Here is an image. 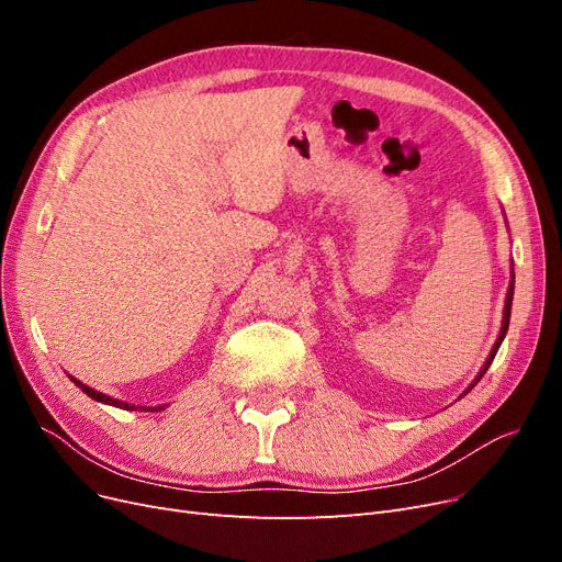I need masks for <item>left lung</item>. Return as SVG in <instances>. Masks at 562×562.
<instances>
[{"mask_svg": "<svg viewBox=\"0 0 562 562\" xmlns=\"http://www.w3.org/2000/svg\"><path fill=\"white\" fill-rule=\"evenodd\" d=\"M512 302H514V274H512V285H508V293H506V304H504V321H502V333H499V337H497V342H495V347H492V353H490V359L485 361V366H483V370H481V375L475 378V382L464 391V394H469V391L479 384V380L485 375V370L492 366V359H495V353H497V349H499V345H502V339H504V335H506V330H508V318H512Z\"/></svg>", "mask_w": 562, "mask_h": 562, "instance_id": "1", "label": "left lung"}]
</instances>
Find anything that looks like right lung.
Returning <instances> with one entry per match:
<instances>
[{"label":"right lung","instance_id":"right-lung-1","mask_svg":"<svg viewBox=\"0 0 562 562\" xmlns=\"http://www.w3.org/2000/svg\"><path fill=\"white\" fill-rule=\"evenodd\" d=\"M83 394L87 396H91L93 401H100V403H108V405H114V407H124V411H138V407L135 405H131V403H124V401H116V398H110V396H105V394H100V391H95V389H91V386H87V384H81L79 380H75V378H70ZM164 405H159V407H155V411H161ZM140 411H151V407H140Z\"/></svg>","mask_w":562,"mask_h":562}]
</instances>
